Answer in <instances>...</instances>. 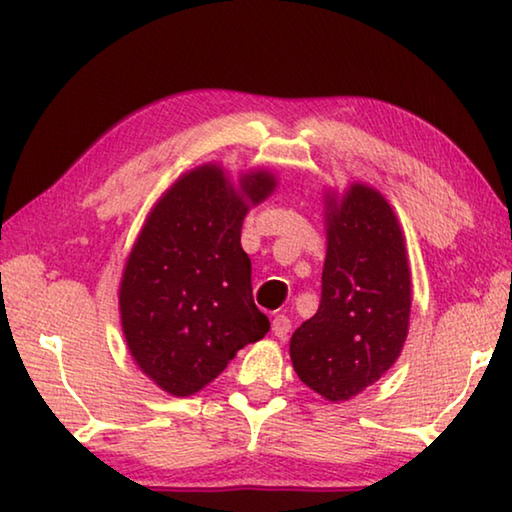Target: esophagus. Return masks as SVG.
<instances>
[{"instance_id": "1", "label": "esophagus", "mask_w": 512, "mask_h": 512, "mask_svg": "<svg viewBox=\"0 0 512 512\" xmlns=\"http://www.w3.org/2000/svg\"><path fill=\"white\" fill-rule=\"evenodd\" d=\"M271 329H273V334L277 336V339H287L289 332H291V320H289V316H284V314L275 316L273 323H271Z\"/></svg>"}]
</instances>
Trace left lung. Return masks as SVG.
<instances>
[{
    "label": "left lung",
    "mask_w": 512,
    "mask_h": 512,
    "mask_svg": "<svg viewBox=\"0 0 512 512\" xmlns=\"http://www.w3.org/2000/svg\"><path fill=\"white\" fill-rule=\"evenodd\" d=\"M327 255L323 298L291 336L302 384L327 402H348L400 359L411 320V266L404 230L386 196L368 183L323 194Z\"/></svg>",
    "instance_id": "obj_1"
}]
</instances>
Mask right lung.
Wrapping results in <instances>:
<instances>
[{"instance_id":"obj_1","label":"right lung","mask_w":512,"mask_h":512,"mask_svg":"<svg viewBox=\"0 0 512 512\" xmlns=\"http://www.w3.org/2000/svg\"><path fill=\"white\" fill-rule=\"evenodd\" d=\"M277 183L266 167L235 180L205 162L173 180L146 216L121 273L119 320L137 368L164 393L203 391L271 327L253 302L241 223Z\"/></svg>"}]
</instances>
